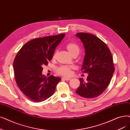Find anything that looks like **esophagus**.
Instances as JSON below:
<instances>
[{
	"label": "esophagus",
	"mask_w": 130,
	"mask_h": 130,
	"mask_svg": "<svg viewBox=\"0 0 130 130\" xmlns=\"http://www.w3.org/2000/svg\"><path fill=\"white\" fill-rule=\"evenodd\" d=\"M62 78L64 79V80H65L66 81H69L71 79V78H70V77H63Z\"/></svg>",
	"instance_id": "esophagus-1"
}]
</instances>
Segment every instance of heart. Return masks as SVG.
<instances>
[{
	"instance_id": "obj_1",
	"label": "heart",
	"mask_w": 130,
	"mask_h": 130,
	"mask_svg": "<svg viewBox=\"0 0 130 130\" xmlns=\"http://www.w3.org/2000/svg\"><path fill=\"white\" fill-rule=\"evenodd\" d=\"M66 48L68 50L70 54L74 56L75 55L77 56L80 53V47L78 45L74 42H70L66 45ZM57 54V50H56L53 56V59H55ZM73 68V66H67V65H61L57 69V72L59 74L69 76L71 74V70Z\"/></svg>"
}]
</instances>
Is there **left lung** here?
Segmentation results:
<instances>
[{
	"instance_id": "1",
	"label": "left lung",
	"mask_w": 130,
	"mask_h": 130,
	"mask_svg": "<svg viewBox=\"0 0 130 130\" xmlns=\"http://www.w3.org/2000/svg\"><path fill=\"white\" fill-rule=\"evenodd\" d=\"M85 49L81 70L88 74L87 82L80 78V85L76 92L81 97H98L108 86L115 69L111 53L107 45L99 38L87 33H78Z\"/></svg>"
}]
</instances>
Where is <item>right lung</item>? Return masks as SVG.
Returning a JSON list of instances; mask_svg holds the SVG:
<instances>
[{"instance_id":"add662e5","label":"right lung","mask_w":130,"mask_h":130,"mask_svg":"<svg viewBox=\"0 0 130 130\" xmlns=\"http://www.w3.org/2000/svg\"><path fill=\"white\" fill-rule=\"evenodd\" d=\"M65 34L36 38L25 43L13 63L15 80L21 91L34 102H41L54 94L61 78L42 74V66L51 60Z\"/></svg>"}]
</instances>
